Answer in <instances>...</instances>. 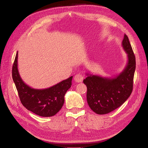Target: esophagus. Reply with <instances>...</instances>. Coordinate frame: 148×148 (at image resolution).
I'll return each mask as SVG.
<instances>
[{"label":"esophagus","instance_id":"esophagus-1","mask_svg":"<svg viewBox=\"0 0 148 148\" xmlns=\"http://www.w3.org/2000/svg\"><path fill=\"white\" fill-rule=\"evenodd\" d=\"M83 79H84V77H83V75L80 73H78V74L75 75L74 80L77 83L82 82L83 81Z\"/></svg>","mask_w":148,"mask_h":148}]
</instances>
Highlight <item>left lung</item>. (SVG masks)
Masks as SVG:
<instances>
[{
	"mask_svg": "<svg viewBox=\"0 0 148 148\" xmlns=\"http://www.w3.org/2000/svg\"><path fill=\"white\" fill-rule=\"evenodd\" d=\"M127 55V63L120 74L106 78L86 73L84 80L87 87L86 100L90 108L97 114H106L122 105L131 95L136 69V58L127 36L122 42Z\"/></svg>",
	"mask_w": 148,
	"mask_h": 148,
	"instance_id": "8db88e82",
	"label": "left lung"
}]
</instances>
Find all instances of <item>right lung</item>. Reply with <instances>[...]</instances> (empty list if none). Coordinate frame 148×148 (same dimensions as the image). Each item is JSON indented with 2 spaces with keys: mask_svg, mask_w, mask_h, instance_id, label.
Here are the masks:
<instances>
[{
  "mask_svg": "<svg viewBox=\"0 0 148 148\" xmlns=\"http://www.w3.org/2000/svg\"><path fill=\"white\" fill-rule=\"evenodd\" d=\"M18 51L12 66V79L19 99L28 110L41 117H51L62 109L64 95L71 87L73 77H70L51 87L35 89L25 84L21 78L17 68Z\"/></svg>",
  "mask_w": 148,
  "mask_h": 148,
  "instance_id": "add662e5",
  "label": "right lung"
}]
</instances>
